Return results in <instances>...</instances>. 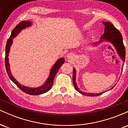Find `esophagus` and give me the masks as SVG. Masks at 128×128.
Masks as SVG:
<instances>
[{
	"label": "esophagus",
	"mask_w": 128,
	"mask_h": 128,
	"mask_svg": "<svg viewBox=\"0 0 128 128\" xmlns=\"http://www.w3.org/2000/svg\"><path fill=\"white\" fill-rule=\"evenodd\" d=\"M67 59L69 60V61H72V60L74 58V55H73V54L70 53V54H68V55H67Z\"/></svg>",
	"instance_id": "esophagus-1"
}]
</instances>
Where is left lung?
I'll use <instances>...</instances> for the list:
<instances>
[{"mask_svg":"<svg viewBox=\"0 0 128 128\" xmlns=\"http://www.w3.org/2000/svg\"><path fill=\"white\" fill-rule=\"evenodd\" d=\"M104 24L105 25V32L104 34L101 36L100 40H99L98 42H94L92 45L96 46L97 45L99 44L101 42L105 41V42H111L112 44L114 46L115 49L117 50V54L119 55L122 61L124 62L125 61V56H126V50L123 44V38L122 36L121 33L117 29H116L114 27L112 23H110L108 22H103ZM76 69L73 68V82L74 85V88L78 92H80V94L83 95H86L87 96H97L102 94L104 92H100V93H87L85 92L79 90V88L78 87L77 84L76 82ZM114 87V86H113ZM113 87L111 89L113 88Z\"/></svg>","mask_w":128,"mask_h":128,"instance_id":"left-lung-1","label":"left lung"}]
</instances>
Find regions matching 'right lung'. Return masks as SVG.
Wrapping results in <instances>:
<instances>
[{
    "label": "right lung",
    "instance_id": "1",
    "mask_svg": "<svg viewBox=\"0 0 128 128\" xmlns=\"http://www.w3.org/2000/svg\"><path fill=\"white\" fill-rule=\"evenodd\" d=\"M32 23L31 22L29 21H22L19 23L18 25H17L13 29V30L11 32V34L10 37L9 38L8 41H7L6 45L5 48V67L6 70V72L8 73V75L10 77V79L18 87L24 92L25 93L28 94L30 95H40L42 94L45 93V92H48V91L50 90L52 88L53 84H54V80L55 78V76L58 73V70L61 66L62 65L65 61V59L63 58H61L58 59L55 62V64L52 66V68L50 69V74L48 78L47 79L46 81L45 82L43 85L38 87L36 88H32V87H28L23 85L20 84V83L17 81L16 79L14 78V76L12 75L11 73V70H10V63H9V60H8V56H9V52L10 50V48L12 44L13 38L16 37L17 35L22 31V30L25 29L26 28L29 27V26H31Z\"/></svg>",
    "mask_w": 128,
    "mask_h": 128
}]
</instances>
